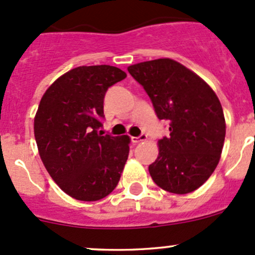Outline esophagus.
Masks as SVG:
<instances>
[{"label":"esophagus","instance_id":"34e87169","mask_svg":"<svg viewBox=\"0 0 255 255\" xmlns=\"http://www.w3.org/2000/svg\"><path fill=\"white\" fill-rule=\"evenodd\" d=\"M148 139V135L146 134H140L139 137H132V142L133 143H139V142H144V140Z\"/></svg>","mask_w":255,"mask_h":255}]
</instances>
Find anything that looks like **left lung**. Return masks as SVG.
I'll return each mask as SVG.
<instances>
[{"label":"left lung","instance_id":"obj_1","mask_svg":"<svg viewBox=\"0 0 255 255\" xmlns=\"http://www.w3.org/2000/svg\"><path fill=\"white\" fill-rule=\"evenodd\" d=\"M151 100L170 134L158 142L159 155L149 165L153 181L173 194L199 189L215 171L226 135L222 106L199 75L171 59L128 66Z\"/></svg>","mask_w":255,"mask_h":255}]
</instances>
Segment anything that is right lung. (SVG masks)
<instances>
[{"label":"right lung","instance_id":"obj_1","mask_svg":"<svg viewBox=\"0 0 255 255\" xmlns=\"http://www.w3.org/2000/svg\"><path fill=\"white\" fill-rule=\"evenodd\" d=\"M126 76L111 65L79 66L56 79L40 100L34 118L40 159L58 186L80 201L111 194L128 159V135L97 132L107 90Z\"/></svg>","mask_w":255,"mask_h":255}]
</instances>
